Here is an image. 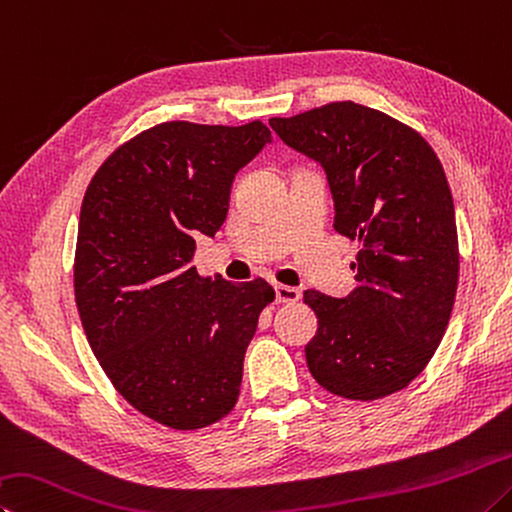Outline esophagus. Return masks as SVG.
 <instances>
[{
	"instance_id": "34e87169",
	"label": "esophagus",
	"mask_w": 512,
	"mask_h": 512,
	"mask_svg": "<svg viewBox=\"0 0 512 512\" xmlns=\"http://www.w3.org/2000/svg\"><path fill=\"white\" fill-rule=\"evenodd\" d=\"M275 300L280 304H286V302H297L300 300V291L293 286H284V284H275Z\"/></svg>"
}]
</instances>
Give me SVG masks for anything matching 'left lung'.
I'll use <instances>...</instances> for the list:
<instances>
[{
	"mask_svg": "<svg viewBox=\"0 0 512 512\" xmlns=\"http://www.w3.org/2000/svg\"><path fill=\"white\" fill-rule=\"evenodd\" d=\"M268 125L318 161L333 194V228L358 239V286L347 297L304 291L318 333L304 347L311 376L349 401L401 392L448 329L459 284V239L443 165L401 120L329 102Z\"/></svg>",
	"mask_w": 512,
	"mask_h": 512,
	"instance_id": "8db88e82",
	"label": "left lung"
}]
</instances>
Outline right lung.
I'll return each instance as SVG.
<instances>
[{
	"label": "right lung",
	"mask_w": 512,
	"mask_h": 512,
	"mask_svg": "<svg viewBox=\"0 0 512 512\" xmlns=\"http://www.w3.org/2000/svg\"><path fill=\"white\" fill-rule=\"evenodd\" d=\"M266 143L262 120H170L120 145L82 199L73 288L89 347L116 392L172 430L230 414L275 300L262 277L232 284L192 266L194 237L221 228L235 174Z\"/></svg>",
	"instance_id": "add662e5"
}]
</instances>
